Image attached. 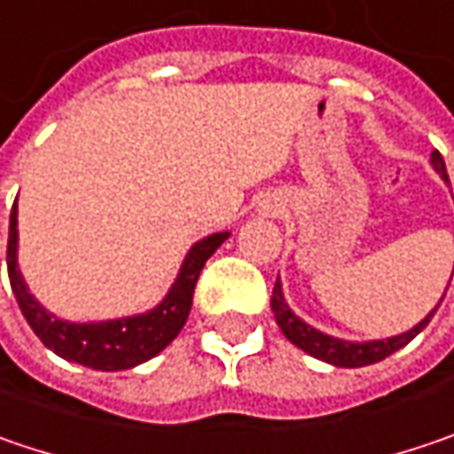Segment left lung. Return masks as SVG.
<instances>
[{"label":"left lung","instance_id":"1","mask_svg":"<svg viewBox=\"0 0 454 454\" xmlns=\"http://www.w3.org/2000/svg\"><path fill=\"white\" fill-rule=\"evenodd\" d=\"M432 165L437 170L444 183H450L447 178V168H444V160L439 154L437 149L432 152ZM439 308V305H437ZM437 308L432 309L419 325H413L411 331H405L401 336H393V339H380V340H343V339H333L317 328L308 325L305 320H300L289 305L284 300V292H281V281L276 278L274 284V297H271V309H274L276 325L281 328V333L286 339L292 340L294 346H300L302 351H308L309 356L320 359V362H328L333 367H367V364H374V362H382L385 356L395 354L398 348H403L408 340H413L432 320V315L437 312Z\"/></svg>","mask_w":454,"mask_h":454}]
</instances>
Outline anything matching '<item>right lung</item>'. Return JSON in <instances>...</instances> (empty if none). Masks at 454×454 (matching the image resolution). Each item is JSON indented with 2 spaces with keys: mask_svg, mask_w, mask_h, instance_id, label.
Here are the masks:
<instances>
[{
  "mask_svg": "<svg viewBox=\"0 0 454 454\" xmlns=\"http://www.w3.org/2000/svg\"><path fill=\"white\" fill-rule=\"evenodd\" d=\"M230 238V232H214L199 240L188 250L178 278L173 281L165 300L142 315L118 317V320H100V323H69L51 315L30 292L17 266V199L10 214V240H7V271L15 300L33 333L67 362H77L82 367L100 370V372H118L131 370L146 359L157 356L170 340L180 333L188 320L193 305V289L204 263L211 253Z\"/></svg>",
  "mask_w": 454,
  "mask_h": 454,
  "instance_id": "add662e5",
  "label": "right lung"
}]
</instances>
